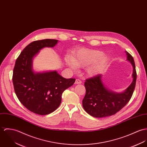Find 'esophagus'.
Segmentation results:
<instances>
[{
    "instance_id": "obj_1",
    "label": "esophagus",
    "mask_w": 147,
    "mask_h": 147,
    "mask_svg": "<svg viewBox=\"0 0 147 147\" xmlns=\"http://www.w3.org/2000/svg\"><path fill=\"white\" fill-rule=\"evenodd\" d=\"M75 83H76V84H81L82 81H81V80H78V79H77V80H76Z\"/></svg>"
}]
</instances>
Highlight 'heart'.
<instances>
[{
  "mask_svg": "<svg viewBox=\"0 0 147 147\" xmlns=\"http://www.w3.org/2000/svg\"><path fill=\"white\" fill-rule=\"evenodd\" d=\"M109 60V57L104 55V53L101 51L81 49L75 51L71 57H66L65 62L73 70H77L78 67H86L87 75L94 77L105 68Z\"/></svg>",
  "mask_w": 147,
  "mask_h": 147,
  "instance_id": "heart-1",
  "label": "heart"
}]
</instances>
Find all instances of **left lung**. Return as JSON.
<instances>
[{"instance_id":"obj_1","label":"left lung","mask_w":147,"mask_h":147,"mask_svg":"<svg viewBox=\"0 0 147 147\" xmlns=\"http://www.w3.org/2000/svg\"><path fill=\"white\" fill-rule=\"evenodd\" d=\"M126 53L127 60L130 63L133 68V80L130 85L123 92L118 93L105 86L102 82V74L86 80L84 82L86 92L82 100V105L88 114L96 118L114 115L130 100L135 87L136 72L132 56L127 51Z\"/></svg>"}]
</instances>
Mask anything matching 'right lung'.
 Returning a JSON list of instances; mask_svg holds the SVG:
<instances>
[{"label":"right lung","mask_w":147,"mask_h":147,"mask_svg":"<svg viewBox=\"0 0 147 147\" xmlns=\"http://www.w3.org/2000/svg\"><path fill=\"white\" fill-rule=\"evenodd\" d=\"M56 39L34 41L28 45L17 59L12 81L17 97L28 110L39 115L54 112L60 106L63 92L76 81L66 79L56 70L36 72L33 69L34 57L45 47H53Z\"/></svg>","instance_id":"right-lung-1"}]
</instances>
